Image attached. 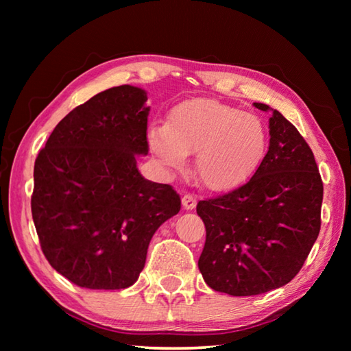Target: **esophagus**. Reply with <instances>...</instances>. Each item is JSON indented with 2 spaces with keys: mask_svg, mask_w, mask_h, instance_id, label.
I'll use <instances>...</instances> for the list:
<instances>
[{
  "mask_svg": "<svg viewBox=\"0 0 351 351\" xmlns=\"http://www.w3.org/2000/svg\"><path fill=\"white\" fill-rule=\"evenodd\" d=\"M195 206H197V198L193 197V195H184L182 197V207L186 210H192L195 209Z\"/></svg>",
  "mask_w": 351,
  "mask_h": 351,
  "instance_id": "34e87169",
  "label": "esophagus"
}]
</instances>
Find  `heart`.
<instances>
[{
  "label": "heart",
  "mask_w": 351,
  "mask_h": 351,
  "mask_svg": "<svg viewBox=\"0 0 351 351\" xmlns=\"http://www.w3.org/2000/svg\"><path fill=\"white\" fill-rule=\"evenodd\" d=\"M147 142L164 165L181 170L195 153L203 187L229 192L246 182L266 152V132L255 116L217 99H189L169 112L167 125H152Z\"/></svg>",
  "instance_id": "heart-1"
}]
</instances>
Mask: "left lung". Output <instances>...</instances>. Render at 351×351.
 <instances>
[{"label":"left lung","mask_w":351,"mask_h":351,"mask_svg":"<svg viewBox=\"0 0 351 351\" xmlns=\"http://www.w3.org/2000/svg\"><path fill=\"white\" fill-rule=\"evenodd\" d=\"M269 117V148L245 186L199 201L206 226L198 260L204 282L230 295H257L293 280L320 230L324 184L310 145L282 112Z\"/></svg>","instance_id":"8db88e82"}]
</instances>
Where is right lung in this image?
<instances>
[{
  "label": "right lung",
  "instance_id": "1",
  "mask_svg": "<svg viewBox=\"0 0 351 351\" xmlns=\"http://www.w3.org/2000/svg\"><path fill=\"white\" fill-rule=\"evenodd\" d=\"M147 93L122 85L64 116L34 167L32 218L52 268L77 287L123 289L138 280L159 226L181 198L145 180Z\"/></svg>",
  "mask_w": 351,
  "mask_h": 351
}]
</instances>
